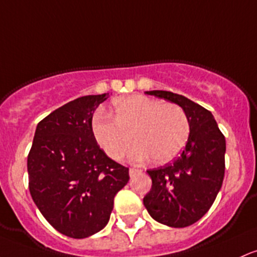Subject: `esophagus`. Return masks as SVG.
Segmentation results:
<instances>
[{
  "label": "esophagus",
  "instance_id": "1",
  "mask_svg": "<svg viewBox=\"0 0 257 257\" xmlns=\"http://www.w3.org/2000/svg\"><path fill=\"white\" fill-rule=\"evenodd\" d=\"M138 172H140V171L137 170V168H129V176L133 177L135 173H138Z\"/></svg>",
  "mask_w": 257,
  "mask_h": 257
}]
</instances>
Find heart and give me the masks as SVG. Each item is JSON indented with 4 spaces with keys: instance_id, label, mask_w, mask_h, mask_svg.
<instances>
[{
    "instance_id": "1",
    "label": "heart",
    "mask_w": 257,
    "mask_h": 257,
    "mask_svg": "<svg viewBox=\"0 0 257 257\" xmlns=\"http://www.w3.org/2000/svg\"><path fill=\"white\" fill-rule=\"evenodd\" d=\"M115 118L97 112L92 119V134L107 156L119 160L132 144H138L129 157L143 162L154 157L160 165L171 162L184 149L190 125L184 109L174 103L133 95L114 102Z\"/></svg>"
}]
</instances>
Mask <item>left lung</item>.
I'll list each match as a JSON object with an SVG mask.
<instances>
[{"instance_id":"8db88e82","label":"left lung","mask_w":257,"mask_h":257,"mask_svg":"<svg viewBox=\"0 0 257 257\" xmlns=\"http://www.w3.org/2000/svg\"><path fill=\"white\" fill-rule=\"evenodd\" d=\"M146 94L182 107L188 117L190 133L178 159L148 171L152 187L144 197V205L155 221L168 227H188L210 210L222 187L225 168L224 135L210 111L183 95L163 90Z\"/></svg>"}]
</instances>
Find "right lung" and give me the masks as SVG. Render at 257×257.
<instances>
[{
  "label": "right lung",
  "mask_w": 257,
  "mask_h": 257,
  "mask_svg": "<svg viewBox=\"0 0 257 257\" xmlns=\"http://www.w3.org/2000/svg\"><path fill=\"white\" fill-rule=\"evenodd\" d=\"M107 98H75L45 117L28 155L34 202L56 230L74 239L106 227L115 194L129 180V168L109 159L92 134V114Z\"/></svg>",
  "instance_id": "1"
}]
</instances>
